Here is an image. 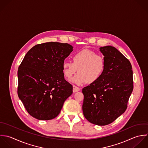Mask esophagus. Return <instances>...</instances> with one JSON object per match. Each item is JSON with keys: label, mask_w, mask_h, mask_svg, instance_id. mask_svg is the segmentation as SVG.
I'll return each mask as SVG.
<instances>
[{"label": "esophagus", "mask_w": 148, "mask_h": 148, "mask_svg": "<svg viewBox=\"0 0 148 148\" xmlns=\"http://www.w3.org/2000/svg\"><path fill=\"white\" fill-rule=\"evenodd\" d=\"M79 90H80L79 88L77 87V86H75V85H73V92H78V91H79Z\"/></svg>", "instance_id": "1"}]
</instances>
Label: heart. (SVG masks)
Here are the masks:
<instances>
[{
  "label": "heart",
  "mask_w": 148,
  "mask_h": 148,
  "mask_svg": "<svg viewBox=\"0 0 148 148\" xmlns=\"http://www.w3.org/2000/svg\"><path fill=\"white\" fill-rule=\"evenodd\" d=\"M73 62L65 60L62 64L63 72L67 79L71 78L77 71L78 74L71 81L78 85L87 82L93 84L101 77L106 69V62L102 56L89 50L83 49L72 56Z\"/></svg>",
  "instance_id": "b5f03b06"
}]
</instances>
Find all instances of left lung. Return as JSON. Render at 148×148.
Masks as SVG:
<instances>
[{
	"label": "left lung",
	"mask_w": 148,
	"mask_h": 148,
	"mask_svg": "<svg viewBox=\"0 0 148 148\" xmlns=\"http://www.w3.org/2000/svg\"><path fill=\"white\" fill-rule=\"evenodd\" d=\"M104 56L106 69L99 80L82 89V111L91 123L105 126L125 112L133 90L130 61L112 46L100 48Z\"/></svg>",
	"instance_id": "obj_1"
}]
</instances>
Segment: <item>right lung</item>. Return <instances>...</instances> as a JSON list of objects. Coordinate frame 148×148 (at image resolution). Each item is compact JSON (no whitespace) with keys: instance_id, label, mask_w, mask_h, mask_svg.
I'll list each match as a JSON object with an SVG mask.
<instances>
[{"instance_id":"right-lung-1","label":"right lung","mask_w":148,"mask_h":148,"mask_svg":"<svg viewBox=\"0 0 148 148\" xmlns=\"http://www.w3.org/2000/svg\"><path fill=\"white\" fill-rule=\"evenodd\" d=\"M72 51L67 43L49 42L36 45L25 55L18 70L17 93L34 118H56L73 93V86L64 79L62 68Z\"/></svg>"}]
</instances>
